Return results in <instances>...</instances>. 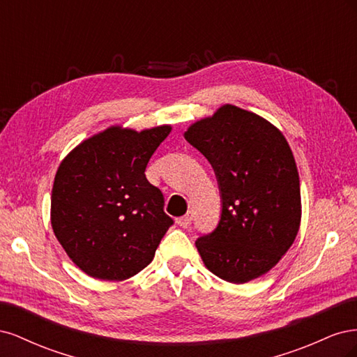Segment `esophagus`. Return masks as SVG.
<instances>
[{"label":"esophagus","instance_id":"34e87169","mask_svg":"<svg viewBox=\"0 0 357 357\" xmlns=\"http://www.w3.org/2000/svg\"><path fill=\"white\" fill-rule=\"evenodd\" d=\"M177 223L181 226V228H188V226L192 223V213H186L185 215H181V218L177 219Z\"/></svg>","mask_w":357,"mask_h":357}]
</instances>
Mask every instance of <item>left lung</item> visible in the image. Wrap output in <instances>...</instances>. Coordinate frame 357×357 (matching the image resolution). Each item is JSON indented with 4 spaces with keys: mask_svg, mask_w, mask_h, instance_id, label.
I'll return each mask as SVG.
<instances>
[{
    "mask_svg": "<svg viewBox=\"0 0 357 357\" xmlns=\"http://www.w3.org/2000/svg\"><path fill=\"white\" fill-rule=\"evenodd\" d=\"M185 138L211 164L222 199L215 229L195 241L202 262L236 284L266 274L301 223L298 168L284 135L264 117L226 104Z\"/></svg>",
    "mask_w": 357,
    "mask_h": 357,
    "instance_id": "1",
    "label": "left lung"
}]
</instances>
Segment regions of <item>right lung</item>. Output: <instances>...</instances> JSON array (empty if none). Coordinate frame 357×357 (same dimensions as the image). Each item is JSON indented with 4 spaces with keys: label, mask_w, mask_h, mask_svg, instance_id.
<instances>
[{
    "label": "right lung",
    "mask_w": 357,
    "mask_h": 357,
    "mask_svg": "<svg viewBox=\"0 0 357 357\" xmlns=\"http://www.w3.org/2000/svg\"><path fill=\"white\" fill-rule=\"evenodd\" d=\"M169 132V125L142 132L112 126L61 162L52 189V228L83 273L122 282L153 261L174 220L144 171Z\"/></svg>",
    "instance_id": "add662e5"
}]
</instances>
